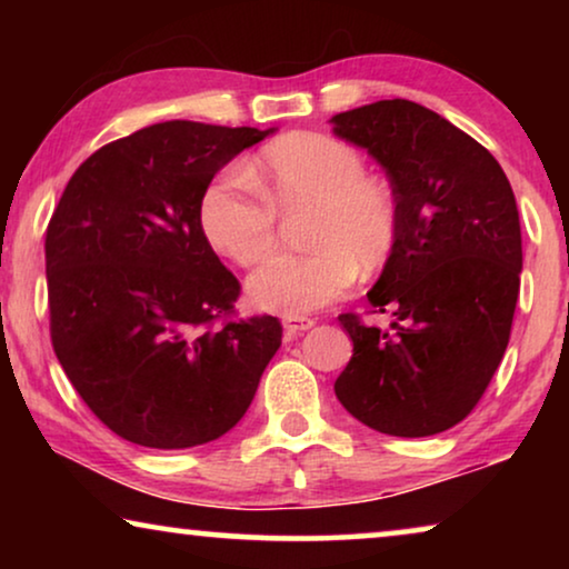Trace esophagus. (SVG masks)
<instances>
[{
	"label": "esophagus",
	"mask_w": 569,
	"mask_h": 569,
	"mask_svg": "<svg viewBox=\"0 0 569 569\" xmlns=\"http://www.w3.org/2000/svg\"><path fill=\"white\" fill-rule=\"evenodd\" d=\"M316 321L313 318H306V316H287L284 318V331L287 337H298V333L313 329Z\"/></svg>",
	"instance_id": "esophagus-1"
}]
</instances>
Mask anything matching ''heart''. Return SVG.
Returning a JSON list of instances; mask_svg holds the SVG:
<instances>
[{"label": "heart", "mask_w": 569, "mask_h": 569, "mask_svg": "<svg viewBox=\"0 0 569 569\" xmlns=\"http://www.w3.org/2000/svg\"><path fill=\"white\" fill-rule=\"evenodd\" d=\"M306 209L302 253L271 259L248 279L256 306L306 316L339 300L355 277H372L391 261L401 236L393 186L365 173L357 147L321 131H292L261 152L256 168H224L207 186L199 222L209 243L240 267L274 251L279 214Z\"/></svg>", "instance_id": "heart-1"}]
</instances>
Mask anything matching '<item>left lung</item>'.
<instances>
[{"label": "left lung", "mask_w": 569, "mask_h": 569, "mask_svg": "<svg viewBox=\"0 0 569 569\" xmlns=\"http://www.w3.org/2000/svg\"><path fill=\"white\" fill-rule=\"evenodd\" d=\"M331 121L386 168L401 204L399 246L368 292L372 313L396 321L383 331L339 316L355 349L333 391L378 432H446L477 407L510 341L523 269L510 181L487 147L411 100Z\"/></svg>", "instance_id": "left-lung-1"}]
</instances>
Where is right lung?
I'll return each instance as SVG.
<instances>
[{
    "instance_id": "1",
    "label": "right lung",
    "mask_w": 569,
    "mask_h": 569,
    "mask_svg": "<svg viewBox=\"0 0 569 569\" xmlns=\"http://www.w3.org/2000/svg\"><path fill=\"white\" fill-rule=\"evenodd\" d=\"M271 129L166 121L92 152L46 228L51 345L74 391L119 438L178 450L251 407L282 345L274 316L238 318L199 204L224 162Z\"/></svg>"
}]
</instances>
